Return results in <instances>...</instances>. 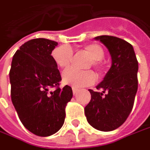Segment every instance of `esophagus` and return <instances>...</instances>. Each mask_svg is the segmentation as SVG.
Wrapping results in <instances>:
<instances>
[{
  "mask_svg": "<svg viewBox=\"0 0 150 150\" xmlns=\"http://www.w3.org/2000/svg\"><path fill=\"white\" fill-rule=\"evenodd\" d=\"M78 91H79V89H77V88H72V93H73V95H76Z\"/></svg>",
  "mask_w": 150,
  "mask_h": 150,
  "instance_id": "obj_1",
  "label": "esophagus"
}]
</instances>
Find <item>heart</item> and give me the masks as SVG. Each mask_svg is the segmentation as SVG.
<instances>
[{
	"label": "heart",
	"mask_w": 150,
	"mask_h": 150,
	"mask_svg": "<svg viewBox=\"0 0 150 150\" xmlns=\"http://www.w3.org/2000/svg\"><path fill=\"white\" fill-rule=\"evenodd\" d=\"M79 51L83 53L90 59L84 65V68L93 67L99 74L105 71V64L102 61L105 52L101 45L97 43H90L79 48ZM52 58L59 68L63 70L69 68L73 59V51L67 45H61L55 48L52 52ZM96 80L94 72L90 70L78 71L67 70L62 74L64 83L75 88H80L92 84Z\"/></svg>",
	"instance_id": "obj_1"
}]
</instances>
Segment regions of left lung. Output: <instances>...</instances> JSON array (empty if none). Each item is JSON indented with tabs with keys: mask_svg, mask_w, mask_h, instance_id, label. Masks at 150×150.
<instances>
[{
	"mask_svg": "<svg viewBox=\"0 0 150 150\" xmlns=\"http://www.w3.org/2000/svg\"><path fill=\"white\" fill-rule=\"evenodd\" d=\"M108 48L112 66L97 86L102 92L89 90L91 102L84 108L89 124L102 132L119 128L132 110L137 91L138 62L132 44L112 36L96 37Z\"/></svg>",
	"mask_w": 150,
	"mask_h": 150,
	"instance_id": "left-lung-1",
	"label": "left lung"
}]
</instances>
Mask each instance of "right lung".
<instances>
[{
    "mask_svg": "<svg viewBox=\"0 0 150 150\" xmlns=\"http://www.w3.org/2000/svg\"><path fill=\"white\" fill-rule=\"evenodd\" d=\"M57 44L45 38L25 42L14 54L9 72L11 99L18 118L39 137L51 136L62 127L72 97L70 86L59 87L61 76L51 55Z\"/></svg>",
    "mask_w": 150,
    "mask_h": 150,
    "instance_id": "add662e5",
    "label": "right lung"
}]
</instances>
